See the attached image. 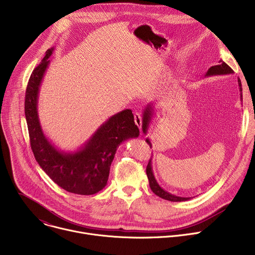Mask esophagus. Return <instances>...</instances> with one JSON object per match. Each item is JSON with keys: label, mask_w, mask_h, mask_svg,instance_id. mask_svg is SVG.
<instances>
[{"label": "esophagus", "mask_w": 255, "mask_h": 255, "mask_svg": "<svg viewBox=\"0 0 255 255\" xmlns=\"http://www.w3.org/2000/svg\"><path fill=\"white\" fill-rule=\"evenodd\" d=\"M134 121H135V124L139 127V128H141V126H142V117H141V115H140V113H135L134 114Z\"/></svg>", "instance_id": "1"}]
</instances>
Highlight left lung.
<instances>
[{
    "label": "left lung",
    "instance_id": "1",
    "mask_svg": "<svg viewBox=\"0 0 255 255\" xmlns=\"http://www.w3.org/2000/svg\"><path fill=\"white\" fill-rule=\"evenodd\" d=\"M220 64L218 65H214L211 66L208 71L206 72V76L205 77H211V76H220V75H231L233 74V69L226 64L223 60L219 61ZM238 86H239V91H240V98L242 100V86H241V81L238 79ZM153 116V108H152V104H148L146 107H145L144 111H143V118H142V130L143 133L146 134L149 124L151 122V118ZM147 142V144H149V146L151 148V142L148 138H146L145 140ZM151 160L152 158L149 159L147 167H146V174L149 180V187L151 189V191L158 197H160L161 199L167 200V201H171V202H183V201H188L191 198H184V197H177L174 195H171L170 193L164 191L156 181L154 174H153V170H152V164H151Z\"/></svg>",
    "mask_w": 255,
    "mask_h": 255
}]
</instances>
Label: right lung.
<instances>
[{
  "label": "right lung",
  "instance_id": "right-lung-1",
  "mask_svg": "<svg viewBox=\"0 0 255 255\" xmlns=\"http://www.w3.org/2000/svg\"><path fill=\"white\" fill-rule=\"evenodd\" d=\"M53 47L32 71L25 95V117L30 144L36 161L44 172L63 190L83 196L103 190L119 145L139 136L130 109H126L103 123L93 136L74 152L57 149L44 135L38 116V93Z\"/></svg>",
  "mask_w": 255,
  "mask_h": 255
}]
</instances>
